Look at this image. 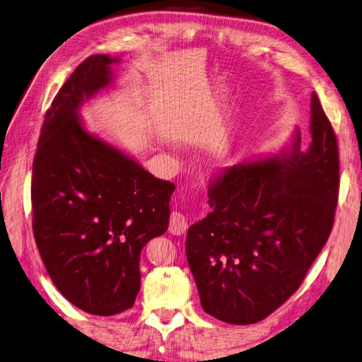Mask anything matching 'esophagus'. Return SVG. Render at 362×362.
Returning <instances> with one entry per match:
<instances>
[{
  "label": "esophagus",
  "mask_w": 362,
  "mask_h": 362,
  "mask_svg": "<svg viewBox=\"0 0 362 362\" xmlns=\"http://www.w3.org/2000/svg\"><path fill=\"white\" fill-rule=\"evenodd\" d=\"M187 230V218L181 212H172L170 223H168V231L175 235H181Z\"/></svg>",
  "instance_id": "esophagus-1"
}]
</instances>
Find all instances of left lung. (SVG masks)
I'll use <instances>...</instances> for the list:
<instances>
[{
    "instance_id": "left-lung-1",
    "label": "left lung",
    "mask_w": 362,
    "mask_h": 362,
    "mask_svg": "<svg viewBox=\"0 0 362 362\" xmlns=\"http://www.w3.org/2000/svg\"><path fill=\"white\" fill-rule=\"evenodd\" d=\"M311 144L300 129L276 156L255 158L209 184V212L189 228L186 256L202 306L233 325L256 323L298 289L333 230L339 148L317 95Z\"/></svg>"
}]
</instances>
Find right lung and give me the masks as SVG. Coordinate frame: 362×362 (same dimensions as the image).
<instances>
[{
  "mask_svg": "<svg viewBox=\"0 0 362 362\" xmlns=\"http://www.w3.org/2000/svg\"><path fill=\"white\" fill-rule=\"evenodd\" d=\"M107 54L87 57L45 114L33 162V231L49 278L93 315L134 305L140 252L164 234L175 184L162 181L98 136L79 109L112 84Z\"/></svg>",
  "mask_w": 362,
  "mask_h": 362,
  "instance_id": "right-lung-1",
  "label": "right lung"
}]
</instances>
